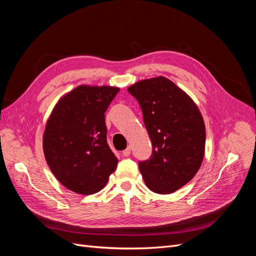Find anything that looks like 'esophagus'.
Wrapping results in <instances>:
<instances>
[{
	"label": "esophagus",
	"instance_id": "1",
	"mask_svg": "<svg viewBox=\"0 0 256 256\" xmlns=\"http://www.w3.org/2000/svg\"><path fill=\"white\" fill-rule=\"evenodd\" d=\"M130 152H131V147L130 146H128L127 148L122 152V156H125V157H128L129 154H130Z\"/></svg>",
	"mask_w": 256,
	"mask_h": 256
}]
</instances>
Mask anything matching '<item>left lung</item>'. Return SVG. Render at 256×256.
I'll return each instance as SVG.
<instances>
[{"label":"left lung","instance_id":"8db88e82","mask_svg":"<svg viewBox=\"0 0 256 256\" xmlns=\"http://www.w3.org/2000/svg\"><path fill=\"white\" fill-rule=\"evenodd\" d=\"M143 112L152 154L138 164L150 190L170 194L198 173L205 154L206 130L196 104L166 76L141 80L128 88Z\"/></svg>","mask_w":256,"mask_h":256}]
</instances>
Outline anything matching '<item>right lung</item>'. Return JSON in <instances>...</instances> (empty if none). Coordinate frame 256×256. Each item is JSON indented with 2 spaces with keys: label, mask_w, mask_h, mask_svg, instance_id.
I'll list each match as a JSON object with an SVG mask.
<instances>
[{
  "label": "right lung",
  "mask_w": 256,
  "mask_h": 256,
  "mask_svg": "<svg viewBox=\"0 0 256 256\" xmlns=\"http://www.w3.org/2000/svg\"><path fill=\"white\" fill-rule=\"evenodd\" d=\"M118 92L109 85H79L58 99L46 124V161L56 180L79 194L102 190L118 166L106 142L104 112Z\"/></svg>",
  "instance_id": "1"
}]
</instances>
